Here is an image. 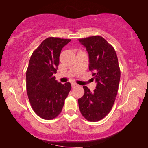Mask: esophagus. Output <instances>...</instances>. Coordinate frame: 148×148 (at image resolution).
<instances>
[{"instance_id":"esophagus-1","label":"esophagus","mask_w":148,"mask_h":148,"mask_svg":"<svg viewBox=\"0 0 148 148\" xmlns=\"http://www.w3.org/2000/svg\"><path fill=\"white\" fill-rule=\"evenodd\" d=\"M71 85H72V88H74V87H76V86H77V84L76 83H71Z\"/></svg>"}]
</instances>
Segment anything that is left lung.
Here are the masks:
<instances>
[{
	"mask_svg": "<svg viewBox=\"0 0 148 148\" xmlns=\"http://www.w3.org/2000/svg\"><path fill=\"white\" fill-rule=\"evenodd\" d=\"M89 56V69L97 83L91 92L83 86L84 95L78 99L79 110L87 120L97 121L111 111L118 93L120 69L114 49L101 36L79 39Z\"/></svg>",
	"mask_w": 148,
	"mask_h": 148,
	"instance_id": "8db88e82",
	"label": "left lung"
}]
</instances>
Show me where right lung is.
Wrapping results in <instances>:
<instances>
[{"instance_id": "obj_1", "label": "right lung", "mask_w": 148, "mask_h": 148, "mask_svg": "<svg viewBox=\"0 0 148 148\" xmlns=\"http://www.w3.org/2000/svg\"><path fill=\"white\" fill-rule=\"evenodd\" d=\"M71 39L48 37L32 53L26 72V87L31 106L39 117L52 119L61 112L71 90L70 83L55 79L62 48Z\"/></svg>"}]
</instances>
